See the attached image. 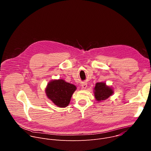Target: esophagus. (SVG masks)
<instances>
[{"label":"esophagus","mask_w":151,"mask_h":151,"mask_svg":"<svg viewBox=\"0 0 151 151\" xmlns=\"http://www.w3.org/2000/svg\"><path fill=\"white\" fill-rule=\"evenodd\" d=\"M87 83H83L82 84V88L85 89L86 88H87Z\"/></svg>","instance_id":"esophagus-1"}]
</instances>
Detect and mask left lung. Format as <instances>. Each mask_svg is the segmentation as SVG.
<instances>
[{"label":"left lung","instance_id":"1","mask_svg":"<svg viewBox=\"0 0 151 151\" xmlns=\"http://www.w3.org/2000/svg\"><path fill=\"white\" fill-rule=\"evenodd\" d=\"M94 97L97 101H101L108 99L114 94L113 89L106 85L104 82H97L94 87Z\"/></svg>","mask_w":151,"mask_h":151}]
</instances>
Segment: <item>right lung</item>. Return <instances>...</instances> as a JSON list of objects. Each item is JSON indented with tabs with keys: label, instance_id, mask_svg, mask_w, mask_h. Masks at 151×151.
I'll list each match as a JSON object with an SVG mask.
<instances>
[{
	"label": "right lung",
	"instance_id": "right-lung-1",
	"mask_svg": "<svg viewBox=\"0 0 151 151\" xmlns=\"http://www.w3.org/2000/svg\"><path fill=\"white\" fill-rule=\"evenodd\" d=\"M76 87L73 84L65 81L55 79L50 81L45 89L46 94L56 106L60 107H66L70 101L72 94Z\"/></svg>",
	"mask_w": 151,
	"mask_h": 151
}]
</instances>
